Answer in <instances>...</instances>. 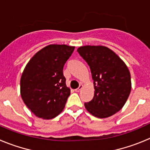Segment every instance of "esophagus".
Masks as SVG:
<instances>
[{
    "label": "esophagus",
    "instance_id": "obj_1",
    "mask_svg": "<svg viewBox=\"0 0 150 150\" xmlns=\"http://www.w3.org/2000/svg\"><path fill=\"white\" fill-rule=\"evenodd\" d=\"M83 85L82 84H80L79 85V88H76V89H75V91H76V92H78V91H80V90L82 89V88H83Z\"/></svg>",
    "mask_w": 150,
    "mask_h": 150
}]
</instances>
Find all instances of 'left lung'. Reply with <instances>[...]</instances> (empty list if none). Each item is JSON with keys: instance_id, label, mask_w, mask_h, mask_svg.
Listing matches in <instances>:
<instances>
[{"instance_id": "left-lung-1", "label": "left lung", "mask_w": 150, "mask_h": 150, "mask_svg": "<svg viewBox=\"0 0 150 150\" xmlns=\"http://www.w3.org/2000/svg\"><path fill=\"white\" fill-rule=\"evenodd\" d=\"M77 52L90 67L95 90L92 100L85 103L86 109L98 118L115 114L122 108L132 89L128 68L106 46H81Z\"/></svg>"}]
</instances>
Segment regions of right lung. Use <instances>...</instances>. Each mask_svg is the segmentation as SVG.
Wrapping results in <instances>:
<instances>
[{"label": "right lung", "mask_w": 150, "mask_h": 150, "mask_svg": "<svg viewBox=\"0 0 150 150\" xmlns=\"http://www.w3.org/2000/svg\"><path fill=\"white\" fill-rule=\"evenodd\" d=\"M74 46L49 45L31 58L22 73L21 96L35 116L55 117L64 108L71 89L66 86L63 67Z\"/></svg>", "instance_id": "1"}]
</instances>
